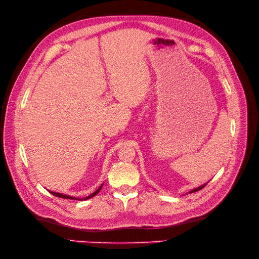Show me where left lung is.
Returning <instances> with one entry per match:
<instances>
[{"label": "left lung", "instance_id": "8db88e82", "mask_svg": "<svg viewBox=\"0 0 259 259\" xmlns=\"http://www.w3.org/2000/svg\"><path fill=\"white\" fill-rule=\"evenodd\" d=\"M207 183V182H206ZM206 183H204V184H202V186L201 187H198V188H197V189H194V190H192V191H190L189 193H195V192H197V191H200L201 189H203L205 186H206Z\"/></svg>", "mask_w": 259, "mask_h": 259}]
</instances>
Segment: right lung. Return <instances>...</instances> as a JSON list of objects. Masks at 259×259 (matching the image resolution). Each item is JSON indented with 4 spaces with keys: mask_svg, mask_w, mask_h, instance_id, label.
Listing matches in <instances>:
<instances>
[{
    "mask_svg": "<svg viewBox=\"0 0 259 259\" xmlns=\"http://www.w3.org/2000/svg\"><path fill=\"white\" fill-rule=\"evenodd\" d=\"M102 187H103V183L101 184L100 186V188L98 189L97 191H95L93 194H91L90 196H88V197H85V198H76V197H71V196H68V195H63V194H60V193H56V192H51V194H53L54 196H56V197H60V198H64V199H72V200H86V199H90V198H92V197H94L95 195H97L98 193L100 192V190L102 189Z\"/></svg>",
    "mask_w": 259,
    "mask_h": 259,
    "instance_id": "add662e5",
    "label": "right lung"
}]
</instances>
